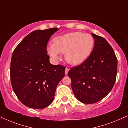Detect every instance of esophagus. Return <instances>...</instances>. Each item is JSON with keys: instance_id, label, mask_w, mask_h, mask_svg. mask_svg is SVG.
Instances as JSON below:
<instances>
[{"instance_id": "34e87169", "label": "esophagus", "mask_w": 128, "mask_h": 128, "mask_svg": "<svg viewBox=\"0 0 128 128\" xmlns=\"http://www.w3.org/2000/svg\"><path fill=\"white\" fill-rule=\"evenodd\" d=\"M68 71H69V69L68 68H66V70H65V74L67 75Z\"/></svg>"}]
</instances>
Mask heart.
<instances>
[{
  "label": "heart",
  "instance_id": "1",
  "mask_svg": "<svg viewBox=\"0 0 128 128\" xmlns=\"http://www.w3.org/2000/svg\"><path fill=\"white\" fill-rule=\"evenodd\" d=\"M93 46L94 39L90 34L71 32L56 37L53 44L48 46V52L54 60L59 58L60 53L63 54L68 64L76 66L87 60Z\"/></svg>",
  "mask_w": 128,
  "mask_h": 128
}]
</instances>
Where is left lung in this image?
<instances>
[{
  "label": "left lung",
  "instance_id": "left-lung-1",
  "mask_svg": "<svg viewBox=\"0 0 128 128\" xmlns=\"http://www.w3.org/2000/svg\"><path fill=\"white\" fill-rule=\"evenodd\" d=\"M92 35L94 46L90 56L68 73L74 94L84 104L95 103L105 98L112 90L117 74V58L112 47L104 38Z\"/></svg>",
  "mask_w": 128,
  "mask_h": 128
}]
</instances>
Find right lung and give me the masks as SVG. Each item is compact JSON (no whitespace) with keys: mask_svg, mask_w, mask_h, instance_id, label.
I'll list each match as a JSON object with an SVG mask.
<instances>
[{"mask_svg":"<svg viewBox=\"0 0 128 128\" xmlns=\"http://www.w3.org/2000/svg\"><path fill=\"white\" fill-rule=\"evenodd\" d=\"M58 30L53 28L30 32L12 53L10 80L13 90L25 106L46 108L53 102L56 89L65 75V66L50 64L47 44Z\"/></svg>","mask_w":128,"mask_h":128,"instance_id":"right-lung-1","label":"right lung"}]
</instances>
